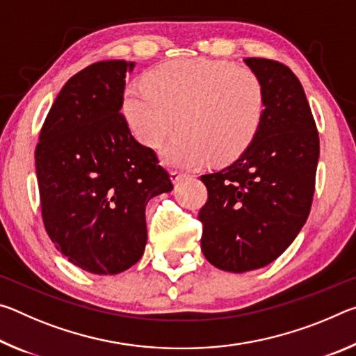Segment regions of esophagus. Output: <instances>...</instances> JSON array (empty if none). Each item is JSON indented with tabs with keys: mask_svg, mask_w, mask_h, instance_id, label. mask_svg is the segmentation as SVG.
Returning <instances> with one entry per match:
<instances>
[{
	"mask_svg": "<svg viewBox=\"0 0 356 356\" xmlns=\"http://www.w3.org/2000/svg\"><path fill=\"white\" fill-rule=\"evenodd\" d=\"M170 179H171V182H172L174 185H177L179 182H182V180L185 179V176H184V174L177 172V171H171V172H170Z\"/></svg>",
	"mask_w": 356,
	"mask_h": 356,
	"instance_id": "1",
	"label": "esophagus"
}]
</instances>
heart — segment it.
I'll return each mask as SVG.
<instances>
[{
	"instance_id": "1",
	"label": "heart",
	"mask_w": 356,
	"mask_h": 356,
	"mask_svg": "<svg viewBox=\"0 0 356 356\" xmlns=\"http://www.w3.org/2000/svg\"><path fill=\"white\" fill-rule=\"evenodd\" d=\"M264 113V84L254 72L207 58L156 65L122 94L124 118L146 147L161 146L177 124L180 131L161 156L184 170L237 159L256 138Z\"/></svg>"
}]
</instances>
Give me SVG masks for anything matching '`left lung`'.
Here are the masks:
<instances>
[{
	"label": "left lung",
	"mask_w": 356,
	"mask_h": 356,
	"mask_svg": "<svg viewBox=\"0 0 356 356\" xmlns=\"http://www.w3.org/2000/svg\"><path fill=\"white\" fill-rule=\"evenodd\" d=\"M243 63L261 78L265 113L257 135L232 165L204 174L201 250L225 272L265 267L287 250L308 220L314 196L318 134L293 72L264 58Z\"/></svg>",
	"instance_id": "1"
}]
</instances>
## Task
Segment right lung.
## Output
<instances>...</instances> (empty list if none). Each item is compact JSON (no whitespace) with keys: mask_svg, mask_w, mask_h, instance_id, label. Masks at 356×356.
Wrapping results in <instances>:
<instances>
[{"mask_svg":"<svg viewBox=\"0 0 356 356\" xmlns=\"http://www.w3.org/2000/svg\"><path fill=\"white\" fill-rule=\"evenodd\" d=\"M135 63L102 61L64 84L35 147L42 218L76 267L116 275L140 261L149 200L172 190L155 152L120 114Z\"/></svg>","mask_w":356,"mask_h":356,"instance_id":"obj_1","label":"right lung"}]
</instances>
